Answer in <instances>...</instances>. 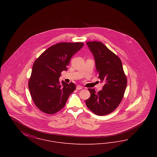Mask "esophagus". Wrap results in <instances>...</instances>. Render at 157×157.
<instances>
[{
    "mask_svg": "<svg viewBox=\"0 0 157 157\" xmlns=\"http://www.w3.org/2000/svg\"><path fill=\"white\" fill-rule=\"evenodd\" d=\"M82 86H81V85H77V86H76V90H82Z\"/></svg>",
    "mask_w": 157,
    "mask_h": 157,
    "instance_id": "obj_1",
    "label": "esophagus"
}]
</instances>
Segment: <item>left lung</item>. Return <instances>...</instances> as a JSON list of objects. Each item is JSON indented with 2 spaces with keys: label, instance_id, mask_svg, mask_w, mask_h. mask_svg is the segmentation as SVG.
<instances>
[{
  "label": "left lung",
  "instance_id": "1",
  "mask_svg": "<svg viewBox=\"0 0 157 157\" xmlns=\"http://www.w3.org/2000/svg\"><path fill=\"white\" fill-rule=\"evenodd\" d=\"M92 53L99 79L104 82L102 90L97 92L89 88L90 97L85 102L90 110L97 115L113 112L120 105L126 89L127 78L121 60L101 42H87Z\"/></svg>",
  "mask_w": 157,
  "mask_h": 157
}]
</instances>
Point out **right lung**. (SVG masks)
Returning a JSON list of instances; mask_svg holds the SVG:
<instances>
[{
  "mask_svg": "<svg viewBox=\"0 0 157 157\" xmlns=\"http://www.w3.org/2000/svg\"><path fill=\"white\" fill-rule=\"evenodd\" d=\"M83 46L79 42L59 43L49 47L35 61L28 86L31 97L41 111L48 114L58 112L76 89L73 82L68 84L62 81L60 84L59 78Z\"/></svg>",
  "mask_w": 157,
  "mask_h": 157,
  "instance_id": "obj_1",
  "label": "right lung"
}]
</instances>
